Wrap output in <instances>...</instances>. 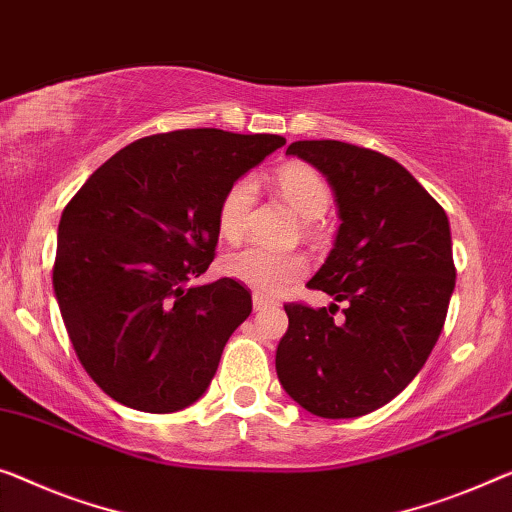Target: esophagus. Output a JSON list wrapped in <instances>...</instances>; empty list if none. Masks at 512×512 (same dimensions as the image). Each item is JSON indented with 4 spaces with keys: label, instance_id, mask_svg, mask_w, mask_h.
I'll return each instance as SVG.
<instances>
[{
    "label": "esophagus",
    "instance_id": "obj_1",
    "mask_svg": "<svg viewBox=\"0 0 512 512\" xmlns=\"http://www.w3.org/2000/svg\"><path fill=\"white\" fill-rule=\"evenodd\" d=\"M271 305H276V301L266 299V296H262V294H253V308L255 310H266V308H271Z\"/></svg>",
    "mask_w": 512,
    "mask_h": 512
}]
</instances>
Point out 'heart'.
I'll use <instances>...</instances> for the list:
<instances>
[{
	"label": "heart",
	"instance_id": "1",
	"mask_svg": "<svg viewBox=\"0 0 512 512\" xmlns=\"http://www.w3.org/2000/svg\"><path fill=\"white\" fill-rule=\"evenodd\" d=\"M276 186L301 218L315 220L324 216L331 204V190L315 167L305 163H287L276 172ZM257 186L253 177L232 181L218 204V230L227 241L241 239L248 230L250 211L255 207ZM223 271L257 294L276 296L308 271L301 253H276L262 246H246L225 255Z\"/></svg>",
	"mask_w": 512,
	"mask_h": 512
}]
</instances>
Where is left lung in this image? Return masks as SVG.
<instances>
[{
  "label": "left lung",
  "instance_id": "8db88e82",
  "mask_svg": "<svg viewBox=\"0 0 512 512\" xmlns=\"http://www.w3.org/2000/svg\"><path fill=\"white\" fill-rule=\"evenodd\" d=\"M287 154L329 179L340 230L310 289L339 309L287 303L276 352L289 398L322 418L384 407L418 375L444 329L455 287L446 211L400 163L338 140H301Z\"/></svg>",
  "mask_w": 512,
  "mask_h": 512
}]
</instances>
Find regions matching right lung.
<instances>
[{"label":"right lung","instance_id":"1","mask_svg":"<svg viewBox=\"0 0 512 512\" xmlns=\"http://www.w3.org/2000/svg\"><path fill=\"white\" fill-rule=\"evenodd\" d=\"M282 144L218 128L149 135L66 204L52 285L82 368L112 400L172 414L207 391L253 296L232 278L188 282L216 257L227 186Z\"/></svg>","mask_w":512,"mask_h":512}]
</instances>
